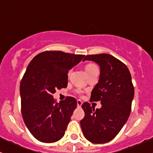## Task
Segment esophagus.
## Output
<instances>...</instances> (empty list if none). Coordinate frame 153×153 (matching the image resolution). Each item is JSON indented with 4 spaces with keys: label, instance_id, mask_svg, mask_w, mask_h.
<instances>
[{
    "label": "esophagus",
    "instance_id": "1",
    "mask_svg": "<svg viewBox=\"0 0 153 153\" xmlns=\"http://www.w3.org/2000/svg\"><path fill=\"white\" fill-rule=\"evenodd\" d=\"M82 104L83 102L81 101V100H78V101H77V106H78V107H81V105H82Z\"/></svg>",
    "mask_w": 153,
    "mask_h": 153
}]
</instances>
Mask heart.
I'll return each instance as SVG.
<instances>
[{
  "label": "heart",
  "instance_id": "1",
  "mask_svg": "<svg viewBox=\"0 0 153 153\" xmlns=\"http://www.w3.org/2000/svg\"><path fill=\"white\" fill-rule=\"evenodd\" d=\"M84 68H85V70L86 72V73L89 74L90 73V72H92V71L95 70V69H98V67H97V66L95 65V64H86L85 67H84ZM69 74H70V71L69 72V73H68V75H69ZM78 93H80V92H78Z\"/></svg>",
  "mask_w": 153,
  "mask_h": 153
}]
</instances>
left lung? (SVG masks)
I'll return each instance as SVG.
<instances>
[{
  "label": "left lung",
  "mask_w": 153,
  "mask_h": 153,
  "mask_svg": "<svg viewBox=\"0 0 153 153\" xmlns=\"http://www.w3.org/2000/svg\"><path fill=\"white\" fill-rule=\"evenodd\" d=\"M92 61L101 69L99 81L92 89L90 102L101 101L100 109L88 102L81 107L85 112L81 129L88 141L104 143L113 139L127 121L134 97V86L129 69L109 54L86 55L84 61Z\"/></svg>",
  "instance_id": "1"
}]
</instances>
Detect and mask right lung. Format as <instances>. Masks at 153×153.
<instances>
[{
  "label": "right lung",
  "mask_w": 153,
  "mask_h": 153,
  "mask_svg": "<svg viewBox=\"0 0 153 153\" xmlns=\"http://www.w3.org/2000/svg\"><path fill=\"white\" fill-rule=\"evenodd\" d=\"M84 56L45 51L29 64L20 84L21 113L29 132L39 141L55 142L65 134L77 101L68 96L55 103L52 94L67 87L69 70Z\"/></svg>",
  "instance_id": "right-lung-1"
}]
</instances>
